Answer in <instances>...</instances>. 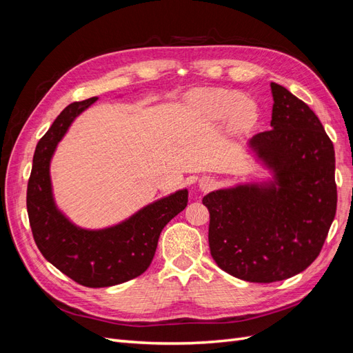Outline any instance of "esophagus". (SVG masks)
I'll use <instances>...</instances> for the list:
<instances>
[{
  "label": "esophagus",
  "mask_w": 353,
  "mask_h": 353,
  "mask_svg": "<svg viewBox=\"0 0 353 353\" xmlns=\"http://www.w3.org/2000/svg\"><path fill=\"white\" fill-rule=\"evenodd\" d=\"M213 187H215V181H213L210 176H203L200 181H199V188L201 191H209L212 190Z\"/></svg>",
  "instance_id": "34e87169"
}]
</instances>
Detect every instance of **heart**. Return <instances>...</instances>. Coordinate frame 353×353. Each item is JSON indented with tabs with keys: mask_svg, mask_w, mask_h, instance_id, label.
<instances>
[{
	"mask_svg": "<svg viewBox=\"0 0 353 353\" xmlns=\"http://www.w3.org/2000/svg\"><path fill=\"white\" fill-rule=\"evenodd\" d=\"M190 104L210 122H219L228 117L230 130L236 135H245L253 131L259 119L256 104L244 100L241 94L234 91L200 90L191 94Z\"/></svg>",
	"mask_w": 353,
	"mask_h": 353,
	"instance_id": "heart-1",
	"label": "heart"
}]
</instances>
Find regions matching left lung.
<instances>
[{
    "mask_svg": "<svg viewBox=\"0 0 353 353\" xmlns=\"http://www.w3.org/2000/svg\"><path fill=\"white\" fill-rule=\"evenodd\" d=\"M271 92L272 130L256 134L249 148L272 179L203 197L213 261L250 283L305 271L321 252L337 208L334 147L323 123L281 85L271 82Z\"/></svg>",
    "mask_w": 353,
    "mask_h": 353,
    "instance_id": "left-lung-1",
    "label": "left lung"
}]
</instances>
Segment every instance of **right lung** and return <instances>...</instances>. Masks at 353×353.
Segmentation results:
<instances>
[{"instance_id": "right-lung-1", "label": "right lung", "mask_w": 353, "mask_h": 353, "mask_svg": "<svg viewBox=\"0 0 353 353\" xmlns=\"http://www.w3.org/2000/svg\"><path fill=\"white\" fill-rule=\"evenodd\" d=\"M95 101L97 97L69 104L41 138L26 196L29 223L42 256L73 281L92 288L141 275L153 261L160 232L188 201L187 188L178 190L103 230L81 228L65 216L52 197L51 157L72 122Z\"/></svg>"}]
</instances>
